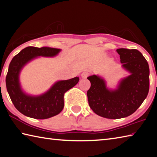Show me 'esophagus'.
Wrapping results in <instances>:
<instances>
[{
  "instance_id": "1",
  "label": "esophagus",
  "mask_w": 157,
  "mask_h": 157,
  "mask_svg": "<svg viewBox=\"0 0 157 157\" xmlns=\"http://www.w3.org/2000/svg\"><path fill=\"white\" fill-rule=\"evenodd\" d=\"M88 75H89V73L86 72V71H85V72H83L81 74V77H82V79H86L87 77L88 76Z\"/></svg>"
}]
</instances>
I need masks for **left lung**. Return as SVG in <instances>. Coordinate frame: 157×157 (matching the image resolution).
<instances>
[{
  "label": "left lung",
  "instance_id": "8db88e82",
  "mask_svg": "<svg viewBox=\"0 0 157 157\" xmlns=\"http://www.w3.org/2000/svg\"><path fill=\"white\" fill-rule=\"evenodd\" d=\"M122 67L130 73L119 82L117 88L111 90L98 75L87 79L90 88L87 91L89 106L97 115L107 119H120L132 115L143 103L148 94L150 69L142 53L136 49H117Z\"/></svg>",
  "mask_w": 157,
  "mask_h": 157
}]
</instances>
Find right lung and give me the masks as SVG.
<instances>
[{
	"label": "right lung",
	"mask_w": 157,
	"mask_h": 157,
	"mask_svg": "<svg viewBox=\"0 0 157 157\" xmlns=\"http://www.w3.org/2000/svg\"><path fill=\"white\" fill-rule=\"evenodd\" d=\"M60 51L51 47H28L11 59L6 76L7 90L14 106L24 115L44 119L58 115L64 108V93L78 83V77L58 81L46 93L38 96L29 95L22 90L19 75L25 65L37 57L56 56Z\"/></svg>",
	"instance_id": "right-lung-1"
}]
</instances>
